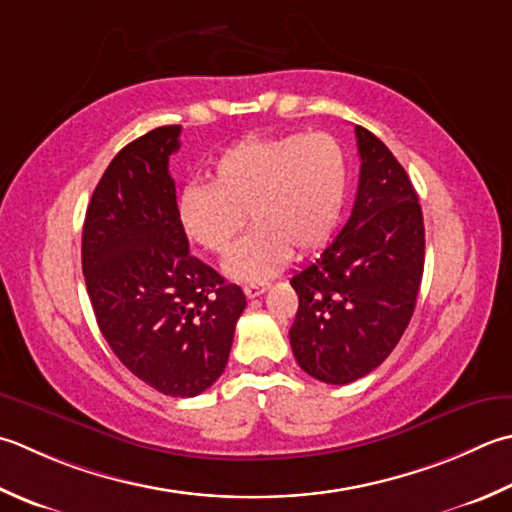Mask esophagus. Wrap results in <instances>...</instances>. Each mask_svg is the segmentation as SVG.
Instances as JSON below:
<instances>
[{"label":"esophagus","mask_w":512,"mask_h":512,"mask_svg":"<svg viewBox=\"0 0 512 512\" xmlns=\"http://www.w3.org/2000/svg\"><path fill=\"white\" fill-rule=\"evenodd\" d=\"M266 288H268V284H248V286H244V295L248 299H255L262 293H266Z\"/></svg>","instance_id":"34e87169"}]
</instances>
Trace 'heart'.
<instances>
[{
    "label": "heart",
    "instance_id": "obj_1",
    "mask_svg": "<svg viewBox=\"0 0 512 512\" xmlns=\"http://www.w3.org/2000/svg\"><path fill=\"white\" fill-rule=\"evenodd\" d=\"M348 195V162L328 133L242 139L217 155L210 184L179 197V222L190 242L224 257L239 230L253 228L230 255L226 273L262 282L297 255L322 248L339 226Z\"/></svg>",
    "mask_w": 512,
    "mask_h": 512
}]
</instances>
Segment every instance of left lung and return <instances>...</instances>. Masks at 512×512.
<instances>
[{"instance_id":"left-lung-1","label":"left lung","mask_w":512,"mask_h":512,"mask_svg":"<svg viewBox=\"0 0 512 512\" xmlns=\"http://www.w3.org/2000/svg\"><path fill=\"white\" fill-rule=\"evenodd\" d=\"M362 159L353 213L317 262L293 275L299 297L290 346L304 373L350 384L393 353L417 304L424 217L402 164L355 126Z\"/></svg>"}]
</instances>
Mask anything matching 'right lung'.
Instances as JSON below:
<instances>
[{"mask_svg":"<svg viewBox=\"0 0 512 512\" xmlns=\"http://www.w3.org/2000/svg\"><path fill=\"white\" fill-rule=\"evenodd\" d=\"M179 133L159 126L108 164L86 210L82 268L119 362L159 393L195 397L224 373L246 297L190 255L168 173Z\"/></svg>","mask_w":512,"mask_h":512,"instance_id":"obj_1","label":"right lung"}]
</instances>
